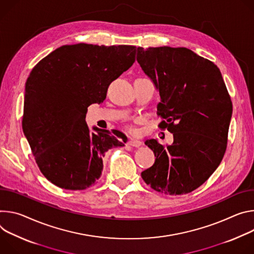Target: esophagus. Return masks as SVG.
Instances as JSON below:
<instances>
[{"label":"esophagus","mask_w":254,"mask_h":254,"mask_svg":"<svg viewBox=\"0 0 254 254\" xmlns=\"http://www.w3.org/2000/svg\"><path fill=\"white\" fill-rule=\"evenodd\" d=\"M128 144L133 146V147H139L140 145L142 144V142L140 141L139 139H135V138H130L129 141H128Z\"/></svg>","instance_id":"1"}]
</instances>
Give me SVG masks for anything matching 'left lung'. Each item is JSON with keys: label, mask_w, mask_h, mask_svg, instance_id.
I'll return each mask as SVG.
<instances>
[{"label": "left lung", "mask_w": 254, "mask_h": 254, "mask_svg": "<svg viewBox=\"0 0 254 254\" xmlns=\"http://www.w3.org/2000/svg\"><path fill=\"white\" fill-rule=\"evenodd\" d=\"M137 62L159 93L158 127L174 135L167 146L146 140L156 158L141 177L156 191L189 193L212 176L226 151L232 116L226 84L214 63L186 47H138Z\"/></svg>", "instance_id": "8db88e82"}]
</instances>
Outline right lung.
I'll use <instances>...</instances> for the list:
<instances>
[{
    "mask_svg": "<svg viewBox=\"0 0 254 254\" xmlns=\"http://www.w3.org/2000/svg\"><path fill=\"white\" fill-rule=\"evenodd\" d=\"M136 46L64 45L31 70L25 86L22 128L42 175L56 187L80 190L100 179L103 157L127 137L94 128L86 114L110 83L135 62Z\"/></svg>",
    "mask_w": 254,
    "mask_h": 254,
    "instance_id": "1",
    "label": "right lung"
}]
</instances>
